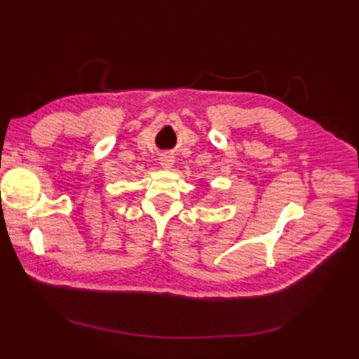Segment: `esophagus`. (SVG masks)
<instances>
[{"mask_svg": "<svg viewBox=\"0 0 359 359\" xmlns=\"http://www.w3.org/2000/svg\"><path fill=\"white\" fill-rule=\"evenodd\" d=\"M158 162H160V166H162L163 170H170V168H172L174 157L171 154H162L158 157Z\"/></svg>", "mask_w": 359, "mask_h": 359, "instance_id": "esophagus-1", "label": "esophagus"}]
</instances>
